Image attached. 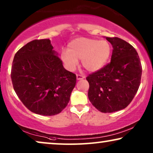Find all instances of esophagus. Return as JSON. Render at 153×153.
Returning a JSON list of instances; mask_svg holds the SVG:
<instances>
[{
    "label": "esophagus",
    "mask_w": 153,
    "mask_h": 153,
    "mask_svg": "<svg viewBox=\"0 0 153 153\" xmlns=\"http://www.w3.org/2000/svg\"><path fill=\"white\" fill-rule=\"evenodd\" d=\"M84 77H85L82 76V75H79V74L76 75V78H77V80H80V79H82L84 78Z\"/></svg>",
    "instance_id": "34e87169"
}]
</instances>
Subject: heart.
<instances>
[{
  "label": "heart",
  "mask_w": 153,
  "mask_h": 153,
  "mask_svg": "<svg viewBox=\"0 0 153 153\" xmlns=\"http://www.w3.org/2000/svg\"><path fill=\"white\" fill-rule=\"evenodd\" d=\"M111 53V46L106 40L79 38L72 40L68 51H62L60 58L66 67L74 71L82 60V66L87 71L95 72L101 69Z\"/></svg>",
  "instance_id": "1"
}]
</instances>
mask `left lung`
Listing matches in <instances>:
<instances>
[{"mask_svg":"<svg viewBox=\"0 0 153 153\" xmlns=\"http://www.w3.org/2000/svg\"><path fill=\"white\" fill-rule=\"evenodd\" d=\"M113 50L111 62L86 77L88 97L102 113L122 110L131 103L141 82L142 68L137 52L121 38L106 37Z\"/></svg>","mask_w":153,"mask_h":153,"instance_id":"8db88e82","label":"left lung"}]
</instances>
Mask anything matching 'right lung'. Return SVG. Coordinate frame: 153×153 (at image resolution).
Returning <instances> with one entry per match:
<instances>
[{
    "label": "right lung",
    "instance_id": "1",
    "mask_svg": "<svg viewBox=\"0 0 153 153\" xmlns=\"http://www.w3.org/2000/svg\"><path fill=\"white\" fill-rule=\"evenodd\" d=\"M49 39L34 40L15 54L11 77L18 97L41 115L60 113L69 103L76 76L66 70Z\"/></svg>",
    "mask_w": 153,
    "mask_h": 153
}]
</instances>
